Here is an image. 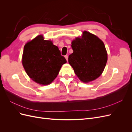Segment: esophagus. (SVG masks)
<instances>
[{
    "mask_svg": "<svg viewBox=\"0 0 132 132\" xmlns=\"http://www.w3.org/2000/svg\"><path fill=\"white\" fill-rule=\"evenodd\" d=\"M65 58L66 59L67 61L68 62V55H65Z\"/></svg>",
    "mask_w": 132,
    "mask_h": 132,
    "instance_id": "1",
    "label": "esophagus"
}]
</instances>
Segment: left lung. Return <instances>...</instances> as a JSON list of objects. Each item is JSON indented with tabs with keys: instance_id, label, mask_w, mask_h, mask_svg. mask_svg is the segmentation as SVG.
<instances>
[{
	"instance_id": "obj_1",
	"label": "left lung",
	"mask_w": 132,
	"mask_h": 132,
	"mask_svg": "<svg viewBox=\"0 0 132 132\" xmlns=\"http://www.w3.org/2000/svg\"><path fill=\"white\" fill-rule=\"evenodd\" d=\"M73 53L68 62L80 81L89 82L97 79L104 70L107 52L103 41L97 36L83 31L71 42Z\"/></svg>"
}]
</instances>
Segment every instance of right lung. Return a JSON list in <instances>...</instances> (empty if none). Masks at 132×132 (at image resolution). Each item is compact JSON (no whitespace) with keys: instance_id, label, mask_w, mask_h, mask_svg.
<instances>
[{"instance_id":"obj_1","label":"right lung","mask_w":132,"mask_h":132,"mask_svg":"<svg viewBox=\"0 0 132 132\" xmlns=\"http://www.w3.org/2000/svg\"><path fill=\"white\" fill-rule=\"evenodd\" d=\"M66 63L58 47L53 45L52 41L45 39L42 35L28 41L23 48V68L28 76L38 84H51Z\"/></svg>"}]
</instances>
